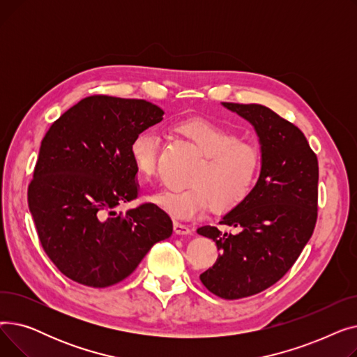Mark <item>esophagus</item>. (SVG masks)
<instances>
[{"mask_svg": "<svg viewBox=\"0 0 357 357\" xmlns=\"http://www.w3.org/2000/svg\"><path fill=\"white\" fill-rule=\"evenodd\" d=\"M174 230L176 234H190L191 233V227L186 226V224H183L181 221H174Z\"/></svg>", "mask_w": 357, "mask_h": 357, "instance_id": "esophagus-1", "label": "esophagus"}]
</instances>
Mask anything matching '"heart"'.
<instances>
[{
  "mask_svg": "<svg viewBox=\"0 0 357 357\" xmlns=\"http://www.w3.org/2000/svg\"><path fill=\"white\" fill-rule=\"evenodd\" d=\"M175 130L197 147L202 160L186 179L191 186L159 192L152 197L153 204L176 220H190L201 215L208 204L214 211H226L246 199L261 160L255 143L238 139L234 131L202 119L182 121ZM159 146L160 139L153 131H143L130 143L131 163L146 181L156 174Z\"/></svg>",
  "mask_w": 357,
  "mask_h": 357,
  "instance_id": "b5f03b06",
  "label": "heart"
}]
</instances>
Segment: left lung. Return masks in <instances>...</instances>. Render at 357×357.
Returning <instances> with one entry per match:
<instances>
[{
  "instance_id": "1",
  "label": "left lung",
  "mask_w": 357,
  "mask_h": 357,
  "mask_svg": "<svg viewBox=\"0 0 357 357\" xmlns=\"http://www.w3.org/2000/svg\"><path fill=\"white\" fill-rule=\"evenodd\" d=\"M255 127L261 169L255 188L222 215L217 226L197 231L215 241L220 256L199 275L224 299H240L268 289L296 261L317 222L318 160L296 126L260 104L222 102Z\"/></svg>"
}]
</instances>
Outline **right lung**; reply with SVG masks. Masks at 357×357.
Listing matches in <instances>:
<instances>
[{"label": "right lung", "mask_w": 357, "mask_h": 357, "mask_svg": "<svg viewBox=\"0 0 357 357\" xmlns=\"http://www.w3.org/2000/svg\"><path fill=\"white\" fill-rule=\"evenodd\" d=\"M163 120L144 100L91 96L70 107L42 140L27 201L49 259L75 282L107 288L135 272L155 243L171 237L172 220L137 198L128 147Z\"/></svg>", "instance_id": "right-lung-1"}]
</instances>
